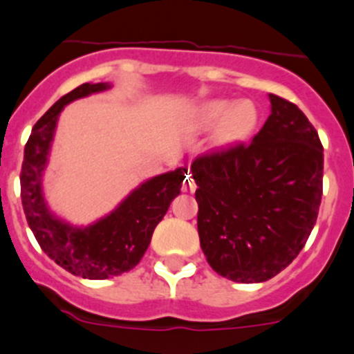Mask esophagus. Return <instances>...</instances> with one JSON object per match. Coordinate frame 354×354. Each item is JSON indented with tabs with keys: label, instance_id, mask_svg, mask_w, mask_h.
Listing matches in <instances>:
<instances>
[{
	"label": "esophagus",
	"instance_id": "1",
	"mask_svg": "<svg viewBox=\"0 0 354 354\" xmlns=\"http://www.w3.org/2000/svg\"><path fill=\"white\" fill-rule=\"evenodd\" d=\"M184 191L185 192H194L196 191V182L192 180L191 177L187 176V178L184 180Z\"/></svg>",
	"mask_w": 354,
	"mask_h": 354
}]
</instances>
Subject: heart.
Listing matches in <instances>:
<instances>
[{"mask_svg": "<svg viewBox=\"0 0 354 354\" xmlns=\"http://www.w3.org/2000/svg\"><path fill=\"white\" fill-rule=\"evenodd\" d=\"M260 115L253 101L243 100H208L196 110V124L201 129L215 127L212 142L218 148L239 145L246 141L257 129Z\"/></svg>", "mask_w": 354, "mask_h": 354, "instance_id": "1", "label": "heart"}]
</instances>
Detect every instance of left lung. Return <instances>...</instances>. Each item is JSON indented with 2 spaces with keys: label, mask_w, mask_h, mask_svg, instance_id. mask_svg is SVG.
<instances>
[{
  "label": "left lung",
  "mask_w": 354,
  "mask_h": 354,
  "mask_svg": "<svg viewBox=\"0 0 354 354\" xmlns=\"http://www.w3.org/2000/svg\"><path fill=\"white\" fill-rule=\"evenodd\" d=\"M270 117L250 145L192 162L198 234L209 267L265 282L299 254L322 201L324 148L296 104L268 94Z\"/></svg>",
  "instance_id": "8db88e82"
}]
</instances>
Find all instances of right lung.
<instances>
[{"mask_svg":"<svg viewBox=\"0 0 354 354\" xmlns=\"http://www.w3.org/2000/svg\"><path fill=\"white\" fill-rule=\"evenodd\" d=\"M111 89L110 82H86L59 97L37 120L24 149L22 205L30 230L44 253L62 268L89 281L117 277L141 261L170 203L180 194L187 169L178 167L141 182L110 213L89 225L58 216L44 198L43 176L63 108L72 101Z\"/></svg>","mask_w":354,"mask_h":354,"instance_id":"add662e5","label":"right lung"}]
</instances>
